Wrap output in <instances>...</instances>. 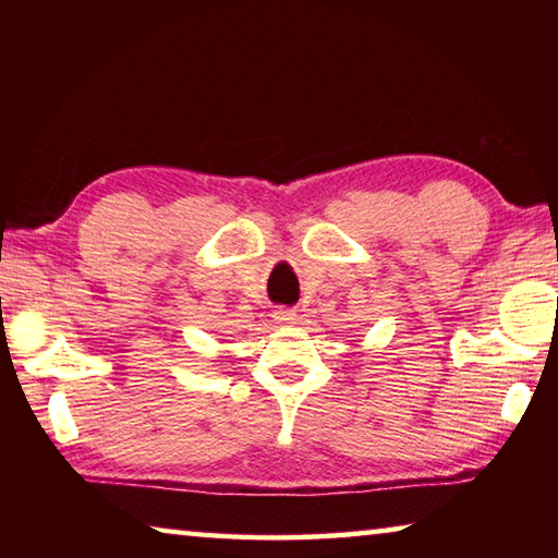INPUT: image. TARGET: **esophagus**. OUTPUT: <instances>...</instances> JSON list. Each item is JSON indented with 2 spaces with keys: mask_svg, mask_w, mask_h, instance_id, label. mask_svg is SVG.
<instances>
[{
  "mask_svg": "<svg viewBox=\"0 0 558 558\" xmlns=\"http://www.w3.org/2000/svg\"><path fill=\"white\" fill-rule=\"evenodd\" d=\"M272 319H276L278 325H292V323H295V310L278 307L276 313H272Z\"/></svg>",
  "mask_w": 558,
  "mask_h": 558,
  "instance_id": "34e87169",
  "label": "esophagus"
}]
</instances>
